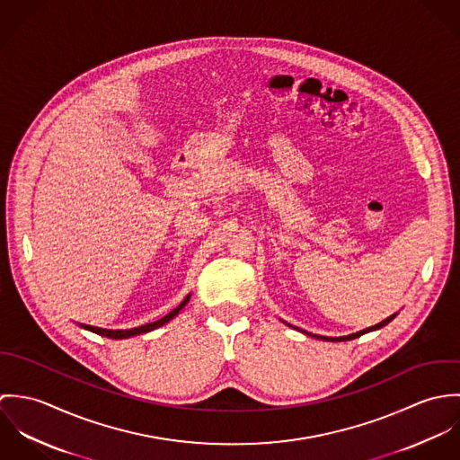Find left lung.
<instances>
[{"label": "left lung", "instance_id": "obj_1", "mask_svg": "<svg viewBox=\"0 0 460 460\" xmlns=\"http://www.w3.org/2000/svg\"><path fill=\"white\" fill-rule=\"evenodd\" d=\"M396 315V314H394ZM394 315L392 317H388L386 321H383V323H379V324H376V326H372V328L363 329V331H358V332H354V334H349V336H340V338H328V336H317V334H312V332H306V334H310V336H314V338H321V340H328V341H347V340H354V338H358V336H361V334H365V332H370V331H376V329L385 328L388 323H392L394 319Z\"/></svg>", "mask_w": 460, "mask_h": 460}]
</instances>
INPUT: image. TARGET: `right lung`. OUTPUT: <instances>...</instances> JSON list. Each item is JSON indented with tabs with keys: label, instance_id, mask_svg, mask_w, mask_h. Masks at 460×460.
I'll return each mask as SVG.
<instances>
[{
	"label": "right lung",
	"instance_id": "add662e5",
	"mask_svg": "<svg viewBox=\"0 0 460 460\" xmlns=\"http://www.w3.org/2000/svg\"><path fill=\"white\" fill-rule=\"evenodd\" d=\"M190 297L191 296H188L175 310H172L168 315H164L163 319H159V321H155V323H150V324H145V326H139V328H132V329H102V328H93V326H86V324H81V328L88 329V331H93V332H97V334H101V336H108V338H115V340H119V338H129V336H134V334H141V332H146V331H152V329L159 328V326H163V324H166L168 321H172L175 315H179V312L188 305V301H190Z\"/></svg>",
	"mask_w": 460,
	"mask_h": 460
}]
</instances>
